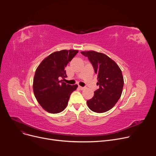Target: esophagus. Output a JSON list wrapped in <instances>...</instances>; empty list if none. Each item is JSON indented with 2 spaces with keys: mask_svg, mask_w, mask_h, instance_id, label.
I'll list each match as a JSON object with an SVG mask.
<instances>
[{
  "mask_svg": "<svg viewBox=\"0 0 156 156\" xmlns=\"http://www.w3.org/2000/svg\"><path fill=\"white\" fill-rule=\"evenodd\" d=\"M78 88H79L81 90H83L84 88V87H81V86H79V87H78Z\"/></svg>",
  "mask_w": 156,
  "mask_h": 156,
  "instance_id": "esophagus-1",
  "label": "esophagus"
}]
</instances>
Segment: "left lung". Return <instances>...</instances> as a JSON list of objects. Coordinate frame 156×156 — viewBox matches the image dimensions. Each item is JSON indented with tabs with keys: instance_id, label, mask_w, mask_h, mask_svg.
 <instances>
[{
	"instance_id": "1",
	"label": "left lung",
	"mask_w": 156,
	"mask_h": 156,
	"mask_svg": "<svg viewBox=\"0 0 156 156\" xmlns=\"http://www.w3.org/2000/svg\"><path fill=\"white\" fill-rule=\"evenodd\" d=\"M87 56L98 76L97 85L94 96L87 101L88 108L93 111L102 113L110 110L120 98L124 79L122 72L116 63L106 55L95 51H81Z\"/></svg>"
}]
</instances>
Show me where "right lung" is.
I'll return each instance as SVG.
<instances>
[{
  "instance_id": "1",
  "label": "right lung",
  "mask_w": 156,
  "mask_h": 156,
  "mask_svg": "<svg viewBox=\"0 0 156 156\" xmlns=\"http://www.w3.org/2000/svg\"><path fill=\"white\" fill-rule=\"evenodd\" d=\"M76 50H63L48 55L37 67L33 90L37 101L44 109L52 114L63 111L67 106L70 94L77 84L63 81L66 78L65 67L78 53Z\"/></svg>"
}]
</instances>
